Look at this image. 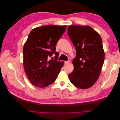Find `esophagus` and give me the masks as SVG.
<instances>
[{
  "label": "esophagus",
  "mask_w": 120,
  "mask_h": 120,
  "mask_svg": "<svg viewBox=\"0 0 120 120\" xmlns=\"http://www.w3.org/2000/svg\"><path fill=\"white\" fill-rule=\"evenodd\" d=\"M64 63H65V64H68L69 63H70V60H68L67 61H64Z\"/></svg>",
  "instance_id": "34e87169"
}]
</instances>
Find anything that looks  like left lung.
Listing matches in <instances>:
<instances>
[{
  "instance_id": "1",
  "label": "left lung",
  "mask_w": 120,
  "mask_h": 120,
  "mask_svg": "<svg viewBox=\"0 0 120 120\" xmlns=\"http://www.w3.org/2000/svg\"><path fill=\"white\" fill-rule=\"evenodd\" d=\"M68 34L75 46L74 71L68 75L72 85L86 89L98 80L104 64L105 53L100 34L90 26L70 25Z\"/></svg>"
}]
</instances>
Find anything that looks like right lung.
<instances>
[{
  "label": "right lung",
  "mask_w": 120,
  "mask_h": 120,
  "mask_svg": "<svg viewBox=\"0 0 120 120\" xmlns=\"http://www.w3.org/2000/svg\"><path fill=\"white\" fill-rule=\"evenodd\" d=\"M66 28V25H45L33 29L29 34L23 49V66L34 85L44 88L56 81L64 65L57 60L56 46ZM54 53L55 60H49Z\"/></svg>",
  "instance_id": "add662e5"
}]
</instances>
